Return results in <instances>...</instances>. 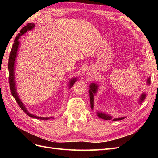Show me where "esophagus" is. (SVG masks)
<instances>
[{"label": "esophagus", "instance_id": "1", "mask_svg": "<svg viewBox=\"0 0 158 158\" xmlns=\"http://www.w3.org/2000/svg\"><path fill=\"white\" fill-rule=\"evenodd\" d=\"M87 74H88V76H92V75H93V72L92 71V70H88L87 71Z\"/></svg>", "mask_w": 158, "mask_h": 158}]
</instances>
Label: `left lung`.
I'll return each instance as SVG.
<instances>
[{
    "label": "left lung",
    "mask_w": 158,
    "mask_h": 158,
    "mask_svg": "<svg viewBox=\"0 0 158 158\" xmlns=\"http://www.w3.org/2000/svg\"><path fill=\"white\" fill-rule=\"evenodd\" d=\"M146 84L147 85H150V77L148 78L146 80ZM99 85L97 83H91L89 85V89L88 91L89 95V99H90V104H91V109L92 110L94 109V96L95 95H96L99 89ZM146 92H143L140 97L138 99V104H141L144 101V99H146ZM97 116L99 117L102 119H104V120H112L113 121H120L123 120V119L125 118L126 117H118V118H113V117L108 113H106L103 112H100V111H97L96 112Z\"/></svg>",
    "instance_id": "1"
}]
</instances>
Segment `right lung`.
<instances>
[{
    "label": "right lung",
    "mask_w": 158,
    "mask_h": 158,
    "mask_svg": "<svg viewBox=\"0 0 158 158\" xmlns=\"http://www.w3.org/2000/svg\"><path fill=\"white\" fill-rule=\"evenodd\" d=\"M35 27V24L33 23H30L27 24V26L23 27L22 29L20 30V33H18V35L16 36L15 40H14V43L12 47V50L10 52V56H9V59H8V72H9V84H10V87L12 96L16 99L17 103L19 105V106L23 110V111H24L28 116L35 118L37 119H40V120H49L51 118H54L52 117H39L36 116L30 113L29 111H27L24 104L22 103L21 99H20L18 96V94L17 93V87H16V78H15V66H16V61L17 58V55H18V51L19 49V47L20 45V41L19 40L20 39L22 35H23L26 33H27L28 31H30L33 30ZM77 78H71L69 82V89L73 87L74 84L77 81Z\"/></svg>",
    "instance_id": "obj_1"
}]
</instances>
